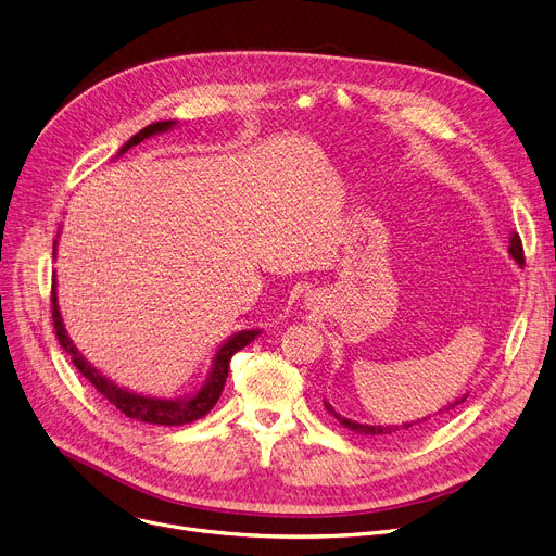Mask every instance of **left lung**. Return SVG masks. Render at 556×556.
<instances>
[{"label": "left lung", "instance_id": "8db88e82", "mask_svg": "<svg viewBox=\"0 0 556 556\" xmlns=\"http://www.w3.org/2000/svg\"><path fill=\"white\" fill-rule=\"evenodd\" d=\"M507 253L511 255V260L514 263L518 265V267H523V263H526V257H523V244H520V238L516 236V233H511V238H509V247H507ZM469 397V393H465L463 397H458L455 402H448L444 408H440L435 415H444V413H448V410H453L455 406H460L465 400ZM323 404H325V410H328L341 427H345L348 431H352V433H358V435H372V438H388V435H397V433H402V431H410V429H415V427H421L424 421H429L431 419V415H427V417H421V419H413V421H404V424H362V421H354V419H348V417H343L341 413H337L334 410V406L328 402V400H323Z\"/></svg>", "mask_w": 556, "mask_h": 556}]
</instances>
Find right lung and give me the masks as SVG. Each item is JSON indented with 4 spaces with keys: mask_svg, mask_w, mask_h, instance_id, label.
<instances>
[{
    "mask_svg": "<svg viewBox=\"0 0 556 556\" xmlns=\"http://www.w3.org/2000/svg\"><path fill=\"white\" fill-rule=\"evenodd\" d=\"M179 121H159V123H150L148 127H143L141 132H137L132 139L125 141L116 154V159L121 154H125L129 148L139 146L141 141L170 132L173 127H177ZM55 244L53 242V257H55ZM51 312H53V328H55V337L60 341V345L64 348L72 356V364L78 368V372L101 393L112 406H116L125 417H132L146 424H159V427H181V424H190L194 419L204 417L219 400L226 377H228V364H231V356L236 352H240L244 345H249L260 330H240L236 334L228 337L215 352L213 364L208 370L206 381L192 390L188 395L175 397V400H163V397H150L143 393H135V390L123 388L118 383H114L110 377H105L101 370H96L87 358L80 354V350L74 345V341L67 334V328L62 323V314H60V305H58V289H55V276H53V291H51Z\"/></svg>",
    "mask_w": 556,
    "mask_h": 556,
    "instance_id": "1",
    "label": "right lung"
}]
</instances>
